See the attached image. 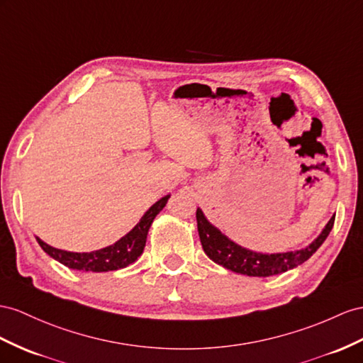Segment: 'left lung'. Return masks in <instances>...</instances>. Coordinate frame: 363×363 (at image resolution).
<instances>
[{"label":"left lung","mask_w":363,"mask_h":363,"mask_svg":"<svg viewBox=\"0 0 363 363\" xmlns=\"http://www.w3.org/2000/svg\"><path fill=\"white\" fill-rule=\"evenodd\" d=\"M196 220L202 248L213 262L225 267L227 270H231L235 273L257 277L281 274L291 270V268L297 265L303 264L305 261H308L313 253H315V250L323 244V240L327 239L334 225L333 216L327 227H325V230L320 233V236L306 248L299 250V252L261 255L250 252V250H245L236 245L235 242H231L227 236L222 235L218 228L210 224L199 208L196 211Z\"/></svg>","instance_id":"8db88e82"}]
</instances>
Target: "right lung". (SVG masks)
Here are the masks:
<instances>
[{
  "label": "right lung",
  "mask_w": 363,
  "mask_h": 363,
  "mask_svg": "<svg viewBox=\"0 0 363 363\" xmlns=\"http://www.w3.org/2000/svg\"><path fill=\"white\" fill-rule=\"evenodd\" d=\"M170 196H165L157 201L155 206L150 207L139 224L125 235L123 239H119L116 244L110 245L107 248L98 250L93 253H70L64 252V250L53 248L48 245L40 238H36L40 247L48 253L50 257L57 259L58 262L66 265L73 270H82V272H93V273H102V272H113L124 268L130 264H133L136 259L143 255V250L145 247V239L148 228H150L153 219L156 218L164 207Z\"/></svg>",
  "instance_id": "add662e5"
}]
</instances>
